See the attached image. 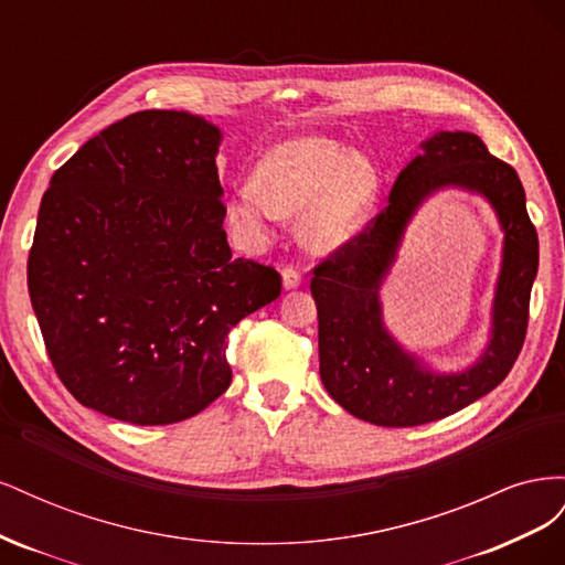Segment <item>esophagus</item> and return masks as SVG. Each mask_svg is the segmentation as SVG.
<instances>
[{
  "label": "esophagus",
  "instance_id": "esophagus-1",
  "mask_svg": "<svg viewBox=\"0 0 565 565\" xmlns=\"http://www.w3.org/2000/svg\"><path fill=\"white\" fill-rule=\"evenodd\" d=\"M301 282H303V278L297 268H292V266L282 268V287L285 289H297Z\"/></svg>",
  "mask_w": 565,
  "mask_h": 565
}]
</instances>
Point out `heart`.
<instances>
[{
  "label": "heart",
  "mask_w": 565,
  "mask_h": 565,
  "mask_svg": "<svg viewBox=\"0 0 565 565\" xmlns=\"http://www.w3.org/2000/svg\"><path fill=\"white\" fill-rule=\"evenodd\" d=\"M374 188L377 174L363 152L322 136H299L266 152L256 183L235 188L226 214L237 233L256 243L268 241L280 216H301L303 245L330 254L363 226Z\"/></svg>",
  "instance_id": "heart-1"
}]
</instances>
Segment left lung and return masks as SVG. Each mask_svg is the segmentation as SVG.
I'll return each mask as SVG.
<instances>
[{"instance_id":"obj_1","label":"left lung","mask_w":565,"mask_h":565,"mask_svg":"<svg viewBox=\"0 0 565 565\" xmlns=\"http://www.w3.org/2000/svg\"><path fill=\"white\" fill-rule=\"evenodd\" d=\"M419 148L393 183L386 210L363 235L322 262L311 280L320 380L347 413L377 426L443 419L507 377L523 347L540 262L537 233L514 167L490 156L469 131H436ZM450 186L481 194L499 216L505 241L489 344L465 371L440 373L390 334L379 292L408 221L426 199Z\"/></svg>"}]
</instances>
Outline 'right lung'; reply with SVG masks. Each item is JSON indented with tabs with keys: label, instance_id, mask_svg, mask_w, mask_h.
I'll return each mask as SVG.
<instances>
[{
	"label": "right lung",
	"instance_id": "1",
	"mask_svg": "<svg viewBox=\"0 0 565 565\" xmlns=\"http://www.w3.org/2000/svg\"><path fill=\"white\" fill-rule=\"evenodd\" d=\"M221 129L143 110L84 143L51 177L28 289L65 388L119 422L202 413L231 386L228 332L280 297L270 266L233 259Z\"/></svg>",
	"mask_w": 565,
	"mask_h": 565
}]
</instances>
